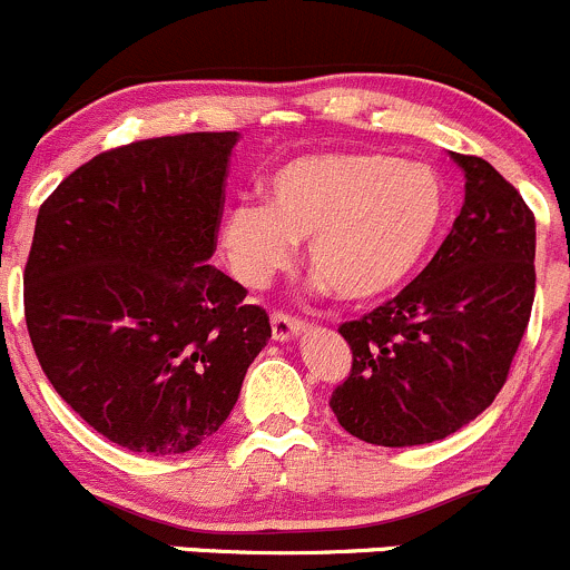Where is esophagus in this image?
Returning a JSON list of instances; mask_svg holds the SVG:
<instances>
[{
    "instance_id": "obj_1",
    "label": "esophagus",
    "mask_w": 570,
    "mask_h": 570,
    "mask_svg": "<svg viewBox=\"0 0 570 570\" xmlns=\"http://www.w3.org/2000/svg\"><path fill=\"white\" fill-rule=\"evenodd\" d=\"M302 332H304V324L298 318H293V315L287 313L272 315V334L274 340H279V343H287V340L298 337Z\"/></svg>"
}]
</instances>
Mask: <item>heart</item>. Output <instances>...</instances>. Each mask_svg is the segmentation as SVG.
I'll list each match as a JSON object with an SVG mask.
<instances>
[{
    "label": "heart",
    "instance_id": "b5f03b06",
    "mask_svg": "<svg viewBox=\"0 0 570 570\" xmlns=\"http://www.w3.org/2000/svg\"><path fill=\"white\" fill-rule=\"evenodd\" d=\"M448 210V184L428 164L365 150L304 154L274 169L266 205L227 208L222 249L244 285L263 287L307 242L321 287L343 302H375L420 272Z\"/></svg>",
    "mask_w": 570,
    "mask_h": 570
}]
</instances>
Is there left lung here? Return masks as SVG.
<instances>
[{"label": "left lung", "instance_id": "8db88e82", "mask_svg": "<svg viewBox=\"0 0 570 570\" xmlns=\"http://www.w3.org/2000/svg\"><path fill=\"white\" fill-rule=\"evenodd\" d=\"M450 158L466 178L450 236L392 302L340 326L354 365L328 406L381 448L439 442L483 414L530 324L535 216L489 161Z\"/></svg>", "mask_w": 570, "mask_h": 570}]
</instances>
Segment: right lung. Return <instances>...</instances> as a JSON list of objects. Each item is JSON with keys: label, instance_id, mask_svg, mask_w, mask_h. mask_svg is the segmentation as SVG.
<instances>
[{"label": "right lung", "instance_id": "obj_1", "mask_svg": "<svg viewBox=\"0 0 570 570\" xmlns=\"http://www.w3.org/2000/svg\"><path fill=\"white\" fill-rule=\"evenodd\" d=\"M238 131L90 158L40 205L23 272L29 340L62 401L131 453H189L227 420L272 337L208 266Z\"/></svg>", "mask_w": 570, "mask_h": 570}]
</instances>
